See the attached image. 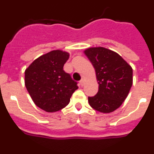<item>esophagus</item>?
Returning a JSON list of instances; mask_svg holds the SVG:
<instances>
[{
    "label": "esophagus",
    "instance_id": "obj_1",
    "mask_svg": "<svg viewBox=\"0 0 154 154\" xmlns=\"http://www.w3.org/2000/svg\"><path fill=\"white\" fill-rule=\"evenodd\" d=\"M79 83H80V85H82V86H83L84 84H85V80H84V79H82L81 81H80Z\"/></svg>",
    "mask_w": 154,
    "mask_h": 154
}]
</instances>
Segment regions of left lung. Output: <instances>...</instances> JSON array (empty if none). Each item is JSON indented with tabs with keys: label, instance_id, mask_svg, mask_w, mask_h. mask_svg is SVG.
<instances>
[{
	"label": "left lung",
	"instance_id": "1",
	"mask_svg": "<svg viewBox=\"0 0 154 154\" xmlns=\"http://www.w3.org/2000/svg\"><path fill=\"white\" fill-rule=\"evenodd\" d=\"M85 55L93 65L99 91L88 98L90 106L103 113L117 109L133 85V69L118 53L103 47L89 48Z\"/></svg>",
	"mask_w": 154,
	"mask_h": 154
}]
</instances>
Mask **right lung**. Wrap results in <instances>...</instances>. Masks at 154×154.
Segmentation results:
<instances>
[{
	"label": "right lung",
	"mask_w": 154,
	"mask_h": 154,
	"mask_svg": "<svg viewBox=\"0 0 154 154\" xmlns=\"http://www.w3.org/2000/svg\"><path fill=\"white\" fill-rule=\"evenodd\" d=\"M69 53L53 50L36 58L24 72V84L35 104L48 112L65 108L77 82L63 70Z\"/></svg>",
	"instance_id": "obj_1"
}]
</instances>
